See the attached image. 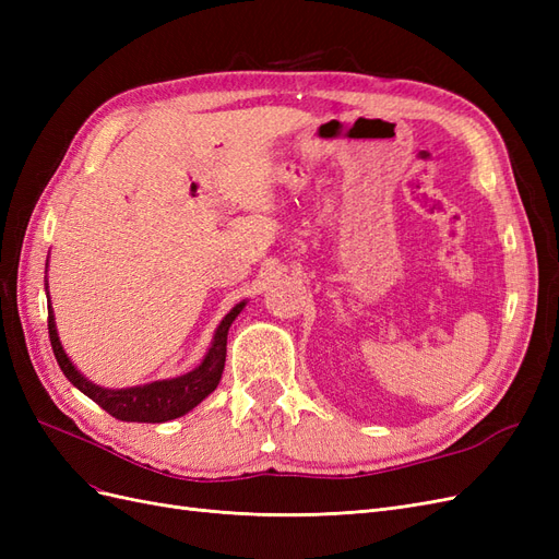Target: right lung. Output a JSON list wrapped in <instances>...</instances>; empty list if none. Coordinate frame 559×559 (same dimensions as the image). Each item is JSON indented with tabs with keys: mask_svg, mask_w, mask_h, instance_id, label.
Here are the masks:
<instances>
[{
	"mask_svg": "<svg viewBox=\"0 0 559 559\" xmlns=\"http://www.w3.org/2000/svg\"><path fill=\"white\" fill-rule=\"evenodd\" d=\"M245 308V302L235 306L222 324H218L214 333V343L207 352L205 361H202L191 373H186L181 378L173 380H160V382H151L144 386H130V389H103L93 382L83 378L79 370L72 366V361L67 359V354L58 341V331H56V319L53 312L48 308V337H50V347H53V354L58 359V366L62 368V373L67 376L76 389H81L83 394L93 399L99 408H105L111 417L123 419V421H167L189 413L191 408L212 394L218 380H222L224 373V364H226V341H228V329Z\"/></svg>",
	"mask_w": 559,
	"mask_h": 559,
	"instance_id": "obj_1",
	"label": "right lung"
}]
</instances>
